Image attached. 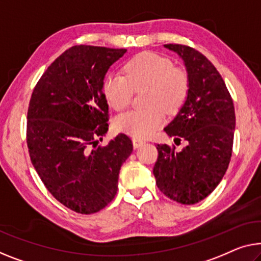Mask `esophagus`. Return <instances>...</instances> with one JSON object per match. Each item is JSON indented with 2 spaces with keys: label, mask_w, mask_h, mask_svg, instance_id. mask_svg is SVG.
Masks as SVG:
<instances>
[{
  "label": "esophagus",
  "mask_w": 261,
  "mask_h": 261,
  "mask_svg": "<svg viewBox=\"0 0 261 261\" xmlns=\"http://www.w3.org/2000/svg\"><path fill=\"white\" fill-rule=\"evenodd\" d=\"M132 144H134L135 149H138V147H141L143 144H145V141H143L141 138H132Z\"/></svg>",
  "instance_id": "34e87169"
}]
</instances>
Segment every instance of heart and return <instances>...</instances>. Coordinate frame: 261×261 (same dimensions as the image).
<instances>
[{
  "label": "heart",
  "mask_w": 261,
  "mask_h": 261,
  "mask_svg": "<svg viewBox=\"0 0 261 261\" xmlns=\"http://www.w3.org/2000/svg\"><path fill=\"white\" fill-rule=\"evenodd\" d=\"M147 89L145 104L149 108L132 110L115 119L116 130L135 138L149 137L164 123L165 112H174L188 96L189 80L169 58L143 53L124 67V76L110 73L103 82V93L109 106L122 111L131 103L134 90Z\"/></svg>",
  "instance_id": "obj_1"
}]
</instances>
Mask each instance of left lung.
I'll list each match as a JSON object with an SVG mask.
<instances>
[{"label":"left lung","mask_w":261,"mask_h":261,"mask_svg":"<svg viewBox=\"0 0 261 261\" xmlns=\"http://www.w3.org/2000/svg\"><path fill=\"white\" fill-rule=\"evenodd\" d=\"M188 71L189 91L164 131L186 146L179 152L158 144L153 168L158 189L177 203H199L215 190L230 164L236 129L232 97L211 62L191 46L165 44Z\"/></svg>","instance_id":"8db88e82"}]
</instances>
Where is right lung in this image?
<instances>
[{"mask_svg": "<svg viewBox=\"0 0 261 261\" xmlns=\"http://www.w3.org/2000/svg\"><path fill=\"white\" fill-rule=\"evenodd\" d=\"M126 49L75 45L50 64L31 95L27 144L31 163L61 204L91 215L114 199L120 166L132 142L119 134L97 146L108 132L103 82Z\"/></svg>", "mask_w": 261, "mask_h": 261, "instance_id": "obj_1", "label": "right lung"}]
</instances>
